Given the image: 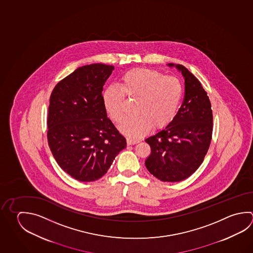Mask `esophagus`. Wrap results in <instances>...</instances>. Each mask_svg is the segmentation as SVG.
Segmentation results:
<instances>
[{
	"label": "esophagus",
	"instance_id": "esophagus-1",
	"mask_svg": "<svg viewBox=\"0 0 253 253\" xmlns=\"http://www.w3.org/2000/svg\"><path fill=\"white\" fill-rule=\"evenodd\" d=\"M139 141L138 140H134V139H132V138L127 137L126 138V143L128 144V145H132V144H135V143H137Z\"/></svg>",
	"mask_w": 253,
	"mask_h": 253
}]
</instances>
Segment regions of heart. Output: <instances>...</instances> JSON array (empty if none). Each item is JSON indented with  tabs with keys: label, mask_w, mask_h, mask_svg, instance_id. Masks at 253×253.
<instances>
[{
	"label": "heart",
	"mask_w": 253,
	"mask_h": 253,
	"mask_svg": "<svg viewBox=\"0 0 253 253\" xmlns=\"http://www.w3.org/2000/svg\"><path fill=\"white\" fill-rule=\"evenodd\" d=\"M179 79L149 69H132L120 80V87L110 85L102 92L107 113L116 124L125 120V95L138 99L137 115L126 120L121 131L129 137L143 136L152 129L166 127L174 120L183 98Z\"/></svg>",
	"instance_id": "1"
}]
</instances>
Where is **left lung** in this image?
I'll list each match as a JSON object with an SVG mask.
<instances>
[{"label":"left lung","mask_w":253,"mask_h":253,"mask_svg":"<svg viewBox=\"0 0 253 253\" xmlns=\"http://www.w3.org/2000/svg\"><path fill=\"white\" fill-rule=\"evenodd\" d=\"M175 67L184 78V101L174 120L145 140L152 149L145 166L152 175L163 182H179L198 169L207 154L213 130L211 104L207 92L185 67Z\"/></svg>","instance_id":"8db88e82"}]
</instances>
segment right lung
Segmentation results:
<instances>
[{
    "instance_id": "right-lung-1",
    "label": "right lung",
    "mask_w": 253,
    "mask_h": 253,
    "mask_svg": "<svg viewBox=\"0 0 253 253\" xmlns=\"http://www.w3.org/2000/svg\"><path fill=\"white\" fill-rule=\"evenodd\" d=\"M111 65L94 63L60 80L50 97L47 140L57 163L81 182L105 175L126 141L107 117L102 90Z\"/></svg>"
}]
</instances>
